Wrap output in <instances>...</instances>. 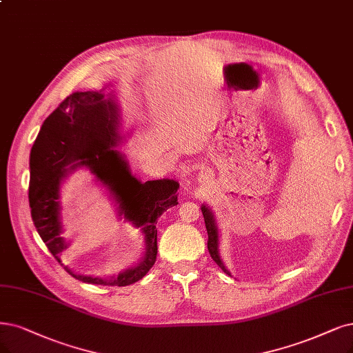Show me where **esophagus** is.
<instances>
[{
	"mask_svg": "<svg viewBox=\"0 0 353 353\" xmlns=\"http://www.w3.org/2000/svg\"><path fill=\"white\" fill-rule=\"evenodd\" d=\"M198 180L201 181V183H206L208 180H210V176H211V172L210 170H208L206 167H202L201 170H199V173H198Z\"/></svg>",
	"mask_w": 353,
	"mask_h": 353,
	"instance_id": "obj_1",
	"label": "esophagus"
}]
</instances>
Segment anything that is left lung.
I'll return each mask as SVG.
<instances>
[{"mask_svg": "<svg viewBox=\"0 0 353 353\" xmlns=\"http://www.w3.org/2000/svg\"><path fill=\"white\" fill-rule=\"evenodd\" d=\"M201 210L203 214L205 227L208 231V250H210V254L214 259V262L224 270V273H227V275L231 276L230 270L225 268L223 259H221V256H219V231H218V225L215 221V215L211 211V208L206 205H202Z\"/></svg>", "mask_w": 353, "mask_h": 353, "instance_id": "1", "label": "left lung"}]
</instances>
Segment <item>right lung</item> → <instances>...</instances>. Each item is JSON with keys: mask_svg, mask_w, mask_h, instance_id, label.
I'll return each mask as SVG.
<instances>
[{"mask_svg": "<svg viewBox=\"0 0 353 353\" xmlns=\"http://www.w3.org/2000/svg\"><path fill=\"white\" fill-rule=\"evenodd\" d=\"M121 109L112 94L75 91L43 122L30 151L29 203L32 219L49 252L61 263L70 243L62 237L61 185L77 168H87L106 188L117 215L143 237L139 262L108 278L78 275L75 279L108 286H126L147 275L157 259V219L177 205L179 183L172 179L139 181L130 173L125 155L116 150L123 141Z\"/></svg>", "mask_w": 353, "mask_h": 353, "instance_id": "obj_1", "label": "right lung"}]
</instances>
